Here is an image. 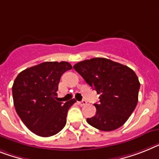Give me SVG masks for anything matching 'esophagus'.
I'll list each match as a JSON object with an SVG mask.
<instances>
[{
  "label": "esophagus",
  "instance_id": "34e87169",
  "mask_svg": "<svg viewBox=\"0 0 159 159\" xmlns=\"http://www.w3.org/2000/svg\"><path fill=\"white\" fill-rule=\"evenodd\" d=\"M77 104L80 105V106H84V105L87 104V102H86V101L85 100H83V101H81V102H77Z\"/></svg>",
  "mask_w": 159,
  "mask_h": 159
}]
</instances>
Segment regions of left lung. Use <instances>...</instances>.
Here are the masks:
<instances>
[{
	"instance_id": "1",
	"label": "left lung",
	"mask_w": 159,
	"mask_h": 159,
	"mask_svg": "<svg viewBox=\"0 0 159 159\" xmlns=\"http://www.w3.org/2000/svg\"><path fill=\"white\" fill-rule=\"evenodd\" d=\"M73 67L101 94L100 102L94 104L97 113L88 118V124L105 132L124 125L138 102L140 82L136 73L127 66L104 57L80 61Z\"/></svg>"
}]
</instances>
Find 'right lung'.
<instances>
[{
	"instance_id": "right-lung-1",
	"label": "right lung",
	"mask_w": 159,
	"mask_h": 159,
	"mask_svg": "<svg viewBox=\"0 0 159 159\" xmlns=\"http://www.w3.org/2000/svg\"><path fill=\"white\" fill-rule=\"evenodd\" d=\"M70 69L67 61H45L23 70L14 80L12 93L17 114L37 136H53L65 127L75 100L63 104L56 97L61 75Z\"/></svg>"
}]
</instances>
